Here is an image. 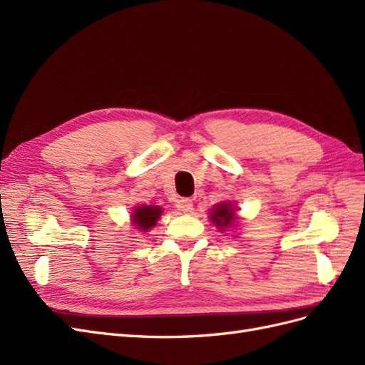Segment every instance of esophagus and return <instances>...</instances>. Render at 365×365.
I'll return each mask as SVG.
<instances>
[{
    "instance_id": "1",
    "label": "esophagus",
    "mask_w": 365,
    "mask_h": 365,
    "mask_svg": "<svg viewBox=\"0 0 365 365\" xmlns=\"http://www.w3.org/2000/svg\"><path fill=\"white\" fill-rule=\"evenodd\" d=\"M178 208L182 213H189L193 208V201L190 200V197H181V200L178 201Z\"/></svg>"
}]
</instances>
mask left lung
<instances>
[{"label": "left lung", "mask_w": 365, "mask_h": 365, "mask_svg": "<svg viewBox=\"0 0 365 365\" xmlns=\"http://www.w3.org/2000/svg\"><path fill=\"white\" fill-rule=\"evenodd\" d=\"M212 220L216 224V227L220 228V231H224L228 225L233 224L235 220V210L231 207V204L222 202L216 205L215 210H212Z\"/></svg>", "instance_id": "obj_1"}]
</instances>
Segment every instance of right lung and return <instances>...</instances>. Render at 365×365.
<instances>
[{
    "mask_svg": "<svg viewBox=\"0 0 365 365\" xmlns=\"http://www.w3.org/2000/svg\"><path fill=\"white\" fill-rule=\"evenodd\" d=\"M163 210L158 205H143V207H137L135 212L132 213V222L143 231H148L150 227H153L157 224V220L160 219Z\"/></svg>",
    "mask_w": 365,
    "mask_h": 365,
    "instance_id": "1",
    "label": "right lung"
}]
</instances>
